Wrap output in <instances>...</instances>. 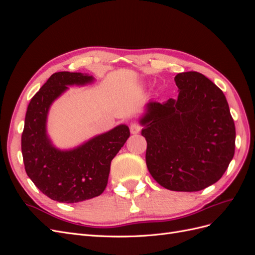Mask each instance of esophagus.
I'll return each mask as SVG.
<instances>
[{
    "instance_id": "esophagus-1",
    "label": "esophagus",
    "mask_w": 255,
    "mask_h": 255,
    "mask_svg": "<svg viewBox=\"0 0 255 255\" xmlns=\"http://www.w3.org/2000/svg\"><path fill=\"white\" fill-rule=\"evenodd\" d=\"M129 130H130V133H132L133 135H135V134H138L140 132V127L137 125V123H132V125L129 126Z\"/></svg>"
}]
</instances>
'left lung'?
<instances>
[{
  "label": "left lung",
  "instance_id": "left-lung-1",
  "mask_svg": "<svg viewBox=\"0 0 255 255\" xmlns=\"http://www.w3.org/2000/svg\"><path fill=\"white\" fill-rule=\"evenodd\" d=\"M176 99L150 100L139 117L145 163L160 186L199 191L226 172L235 151V126L223 92L201 73H179Z\"/></svg>",
  "mask_w": 255,
  "mask_h": 255
}]
</instances>
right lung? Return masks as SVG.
<instances>
[{
	"label": "right lung",
	"instance_id": "add662e5",
	"mask_svg": "<svg viewBox=\"0 0 255 255\" xmlns=\"http://www.w3.org/2000/svg\"><path fill=\"white\" fill-rule=\"evenodd\" d=\"M96 79L81 72H56L32 98L25 115L21 149L25 171L42 194L54 201L78 203L104 191L112 159L129 137L127 125L70 149H59L48 134V116L52 104L69 89L86 86Z\"/></svg>",
	"mask_w": 255,
	"mask_h": 255
}]
</instances>
